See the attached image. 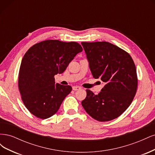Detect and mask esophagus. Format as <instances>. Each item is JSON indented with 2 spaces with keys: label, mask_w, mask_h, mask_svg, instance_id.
Listing matches in <instances>:
<instances>
[{
  "label": "esophagus",
  "mask_w": 155,
  "mask_h": 155,
  "mask_svg": "<svg viewBox=\"0 0 155 155\" xmlns=\"http://www.w3.org/2000/svg\"><path fill=\"white\" fill-rule=\"evenodd\" d=\"M81 88V87H79V86H74L73 87H72V89L74 91H78V90H79V89Z\"/></svg>",
  "instance_id": "34e87169"
}]
</instances>
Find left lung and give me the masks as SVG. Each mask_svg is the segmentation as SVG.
<instances>
[{
    "instance_id": "8db88e82",
    "label": "left lung",
    "mask_w": 155,
    "mask_h": 155,
    "mask_svg": "<svg viewBox=\"0 0 155 155\" xmlns=\"http://www.w3.org/2000/svg\"><path fill=\"white\" fill-rule=\"evenodd\" d=\"M81 45L93 77L100 78L105 83L97 95L86 90L82 106L99 121L118 118L129 107L137 93L138 78L133 60L126 51L109 42H82Z\"/></svg>"
}]
</instances>
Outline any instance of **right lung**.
Listing matches in <instances>:
<instances>
[{
    "label": "right lung",
    "mask_w": 155,
    "mask_h": 155,
    "mask_svg": "<svg viewBox=\"0 0 155 155\" xmlns=\"http://www.w3.org/2000/svg\"><path fill=\"white\" fill-rule=\"evenodd\" d=\"M81 46L76 42L46 40L32 46L22 59L18 85L25 107L37 118L55 114L72 87L55 84L54 76L62 74Z\"/></svg>",
    "instance_id": "1"
}]
</instances>
